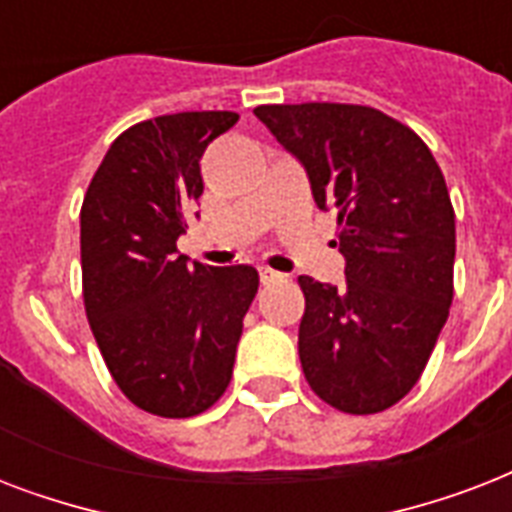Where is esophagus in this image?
Segmentation results:
<instances>
[{"label":"esophagus","instance_id":"1","mask_svg":"<svg viewBox=\"0 0 512 512\" xmlns=\"http://www.w3.org/2000/svg\"><path fill=\"white\" fill-rule=\"evenodd\" d=\"M284 279H287L284 273L273 271V268H260V281H263V284H276V281H284Z\"/></svg>","mask_w":512,"mask_h":512}]
</instances>
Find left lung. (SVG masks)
<instances>
[{
    "mask_svg": "<svg viewBox=\"0 0 512 512\" xmlns=\"http://www.w3.org/2000/svg\"><path fill=\"white\" fill-rule=\"evenodd\" d=\"M337 212L342 287L300 276V364L313 393L377 414L417 385L454 297V207L430 148L369 106H257Z\"/></svg>",
    "mask_w": 512,
    "mask_h": 512,
    "instance_id": "1",
    "label": "left lung"
}]
</instances>
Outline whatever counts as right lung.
I'll use <instances>...</instances> for the list:
<instances>
[{"label": "right lung", "mask_w": 512, "mask_h": 512, "mask_svg": "<svg viewBox=\"0 0 512 512\" xmlns=\"http://www.w3.org/2000/svg\"><path fill=\"white\" fill-rule=\"evenodd\" d=\"M236 122L233 111H183L135 124L84 193V311L114 382L148 414L207 412L231 382L260 279L252 265L188 263L177 236L204 191V148Z\"/></svg>", "instance_id": "obj_1"}]
</instances>
